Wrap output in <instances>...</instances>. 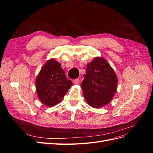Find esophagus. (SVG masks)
Returning a JSON list of instances; mask_svg holds the SVG:
<instances>
[{"label":"esophagus","instance_id":"esophagus-1","mask_svg":"<svg viewBox=\"0 0 153 153\" xmlns=\"http://www.w3.org/2000/svg\"><path fill=\"white\" fill-rule=\"evenodd\" d=\"M74 84H78L80 83V79H78V78H76V79H75V80L73 81Z\"/></svg>","mask_w":153,"mask_h":153}]
</instances>
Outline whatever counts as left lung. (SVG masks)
Returning <instances> with one entry per match:
<instances>
[{
    "mask_svg": "<svg viewBox=\"0 0 153 153\" xmlns=\"http://www.w3.org/2000/svg\"><path fill=\"white\" fill-rule=\"evenodd\" d=\"M117 78L103 58L97 57L87 64V72L81 84L87 103L100 108L112 100L116 92Z\"/></svg>",
    "mask_w": 153,
    "mask_h": 153,
    "instance_id": "1",
    "label": "left lung"
}]
</instances>
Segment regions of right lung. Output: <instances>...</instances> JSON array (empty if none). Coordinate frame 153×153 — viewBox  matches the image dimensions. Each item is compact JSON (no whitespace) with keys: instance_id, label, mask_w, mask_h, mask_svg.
Instances as JSON below:
<instances>
[{"instance_id":"1","label":"right lung","mask_w":153,"mask_h":153,"mask_svg":"<svg viewBox=\"0 0 153 153\" xmlns=\"http://www.w3.org/2000/svg\"><path fill=\"white\" fill-rule=\"evenodd\" d=\"M72 85V82L67 79L61 64L54 59L45 64L36 80L39 98L48 106L59 103Z\"/></svg>"}]
</instances>
